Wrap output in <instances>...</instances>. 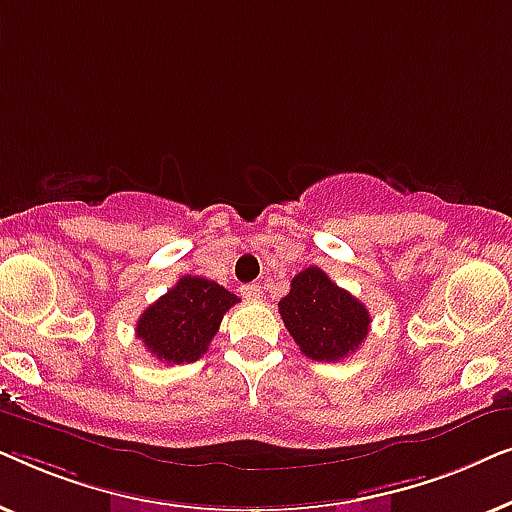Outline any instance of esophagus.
Returning <instances> with one entry per match:
<instances>
[{
    "mask_svg": "<svg viewBox=\"0 0 512 512\" xmlns=\"http://www.w3.org/2000/svg\"><path fill=\"white\" fill-rule=\"evenodd\" d=\"M240 293L247 300H258V298H261L263 291H261V286H258V284H244L242 289H240Z\"/></svg>",
    "mask_w": 512,
    "mask_h": 512,
    "instance_id": "obj_1",
    "label": "esophagus"
}]
</instances>
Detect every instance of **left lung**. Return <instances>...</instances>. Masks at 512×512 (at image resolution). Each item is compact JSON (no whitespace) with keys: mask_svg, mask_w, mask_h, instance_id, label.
Wrapping results in <instances>:
<instances>
[{"mask_svg":"<svg viewBox=\"0 0 512 512\" xmlns=\"http://www.w3.org/2000/svg\"><path fill=\"white\" fill-rule=\"evenodd\" d=\"M279 314L300 352L312 361H342L361 347L370 328L366 305L317 265L291 279L289 296L279 300Z\"/></svg>","mask_w":512,"mask_h":512,"instance_id":"1","label":"left lung"}]
</instances>
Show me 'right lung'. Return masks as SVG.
<instances>
[{"label":"right lung","mask_w":512,"mask_h":512,"mask_svg":"<svg viewBox=\"0 0 512 512\" xmlns=\"http://www.w3.org/2000/svg\"><path fill=\"white\" fill-rule=\"evenodd\" d=\"M235 303L240 298L221 284L186 275L142 312L137 338L167 366L198 361Z\"/></svg>","instance_id":"right-lung-1"}]
</instances>
